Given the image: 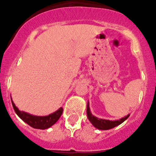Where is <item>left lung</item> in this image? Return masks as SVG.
<instances>
[{
    "instance_id": "8db88e82",
    "label": "left lung",
    "mask_w": 156,
    "mask_h": 156,
    "mask_svg": "<svg viewBox=\"0 0 156 156\" xmlns=\"http://www.w3.org/2000/svg\"><path fill=\"white\" fill-rule=\"evenodd\" d=\"M87 115L88 119L90 120V122L93 124L94 126L97 128L98 129H103V130H106V129H110L112 128H114L115 126H117L118 125L121 124L122 122H124L129 115H127L126 116L123 117L122 119H119V120H107V119H98V117L94 116L90 112V107H89V103L87 104Z\"/></svg>"
}]
</instances>
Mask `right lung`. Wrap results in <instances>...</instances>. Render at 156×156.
<instances>
[{
  "instance_id": "1",
  "label": "right lung",
  "mask_w": 156,
  "mask_h": 156,
  "mask_svg": "<svg viewBox=\"0 0 156 156\" xmlns=\"http://www.w3.org/2000/svg\"><path fill=\"white\" fill-rule=\"evenodd\" d=\"M12 99V98H11ZM12 106H13L14 110L25 122H27V124L30 125L32 127L36 128V129H45L51 127L52 125H54L58 120V119L61 117L62 114L63 112V108H60L57 111L55 112L54 113L50 114L47 116H37V115H31L25 112L20 111L19 108L14 104L12 100Z\"/></svg>"
}]
</instances>
